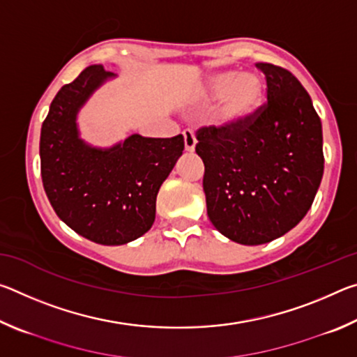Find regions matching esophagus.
<instances>
[{
	"label": "esophagus",
	"mask_w": 357,
	"mask_h": 357,
	"mask_svg": "<svg viewBox=\"0 0 357 357\" xmlns=\"http://www.w3.org/2000/svg\"><path fill=\"white\" fill-rule=\"evenodd\" d=\"M184 135V148L187 153H193L195 151V146H197V138H195V134L190 129H185L183 132Z\"/></svg>",
	"instance_id": "34e87169"
}]
</instances>
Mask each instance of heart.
I'll return each instance as SVG.
<instances>
[{
  "mask_svg": "<svg viewBox=\"0 0 357 357\" xmlns=\"http://www.w3.org/2000/svg\"><path fill=\"white\" fill-rule=\"evenodd\" d=\"M266 84L255 72L222 70L209 75L202 88L204 104L219 102L214 123L222 129H233L252 118L261 107Z\"/></svg>",
  "mask_w": 357,
  "mask_h": 357,
  "instance_id": "b5f03b06",
  "label": "heart"
}]
</instances>
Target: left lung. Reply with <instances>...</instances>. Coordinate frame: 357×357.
Listing matches in <instances>:
<instances>
[{
  "instance_id": "1",
  "label": "left lung",
  "mask_w": 357,
  "mask_h": 357,
  "mask_svg": "<svg viewBox=\"0 0 357 357\" xmlns=\"http://www.w3.org/2000/svg\"><path fill=\"white\" fill-rule=\"evenodd\" d=\"M268 104L233 129L203 128L208 217L223 236L259 245L304 219L323 178V129L312 99L291 72L257 63Z\"/></svg>"
}]
</instances>
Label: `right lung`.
<instances>
[{"instance_id": "1", "label": "right lung", "mask_w": 357, "mask_h": 357, "mask_svg": "<svg viewBox=\"0 0 357 357\" xmlns=\"http://www.w3.org/2000/svg\"><path fill=\"white\" fill-rule=\"evenodd\" d=\"M116 78L89 66L59 89L40 130V173L56 215L80 236L123 245L143 236L155 219V198L184 151L183 135L134 134L113 146L86 143L78 113L107 82Z\"/></svg>"}]
</instances>
